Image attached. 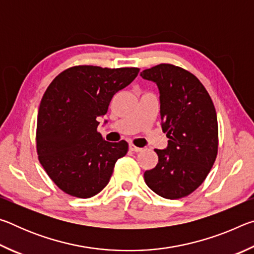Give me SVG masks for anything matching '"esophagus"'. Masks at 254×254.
<instances>
[{
    "label": "esophagus",
    "instance_id": "34e87169",
    "mask_svg": "<svg viewBox=\"0 0 254 254\" xmlns=\"http://www.w3.org/2000/svg\"><path fill=\"white\" fill-rule=\"evenodd\" d=\"M128 148H130V150H131V151H133V152H140L141 150H142V149L139 148V147H135V145L132 144V143L128 145Z\"/></svg>",
    "mask_w": 254,
    "mask_h": 254
}]
</instances>
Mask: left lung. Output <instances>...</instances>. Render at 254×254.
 <instances>
[{
  "label": "left lung",
  "instance_id": "left-lung-1",
  "mask_svg": "<svg viewBox=\"0 0 254 254\" xmlns=\"http://www.w3.org/2000/svg\"><path fill=\"white\" fill-rule=\"evenodd\" d=\"M140 75L158 86L161 127L169 139L167 149H154L159 160L144 182L163 198H183L203 184L216 159V111L204 85L184 68L160 64Z\"/></svg>",
  "mask_w": 254,
  "mask_h": 254
}]
</instances>
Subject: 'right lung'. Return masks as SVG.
Returning <instances> with one entry per match:
<instances>
[{
  "label": "right lung",
  "mask_w": 254,
  "mask_h": 254,
  "mask_svg": "<svg viewBox=\"0 0 254 254\" xmlns=\"http://www.w3.org/2000/svg\"><path fill=\"white\" fill-rule=\"evenodd\" d=\"M135 67L75 66L48 86L37 120V152L50 179L70 196L89 198L110 182L127 141L109 142L97 127L110 102L139 74ZM106 122V121H105Z\"/></svg>",
  "instance_id": "right-lung-1"
}]
</instances>
